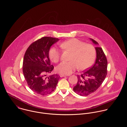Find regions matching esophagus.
Wrapping results in <instances>:
<instances>
[{
  "instance_id": "34e87169",
  "label": "esophagus",
  "mask_w": 127,
  "mask_h": 127,
  "mask_svg": "<svg viewBox=\"0 0 127 127\" xmlns=\"http://www.w3.org/2000/svg\"><path fill=\"white\" fill-rule=\"evenodd\" d=\"M60 76L61 77H66V76H67V75H64V74H60Z\"/></svg>"
}]
</instances>
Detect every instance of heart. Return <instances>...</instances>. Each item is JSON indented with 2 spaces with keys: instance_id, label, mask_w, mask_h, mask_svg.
Wrapping results in <instances>:
<instances>
[{
  "instance_id": "heart-1",
  "label": "heart",
  "mask_w": 127,
  "mask_h": 127,
  "mask_svg": "<svg viewBox=\"0 0 127 127\" xmlns=\"http://www.w3.org/2000/svg\"><path fill=\"white\" fill-rule=\"evenodd\" d=\"M61 47L71 52L70 62H62L57 67V71L61 74L69 75L75 71L77 67L84 70L88 69L93 63L96 50L94 47L90 44L77 39L71 38L65 40L60 45ZM49 57L55 63H57L60 59V52L56 47H52L49 51Z\"/></svg>"
}]
</instances>
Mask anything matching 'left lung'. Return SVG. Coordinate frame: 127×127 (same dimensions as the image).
<instances>
[{
    "label": "left lung",
    "mask_w": 127,
    "mask_h": 127,
    "mask_svg": "<svg viewBox=\"0 0 127 127\" xmlns=\"http://www.w3.org/2000/svg\"><path fill=\"white\" fill-rule=\"evenodd\" d=\"M95 44H98L91 38ZM96 59L95 64L90 68L77 76L78 82L73 91L81 96H88L95 92L102 85L107 75L108 62L102 48L97 46Z\"/></svg>",
    "instance_id": "8db88e82"
}]
</instances>
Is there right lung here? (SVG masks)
Listing matches in <instances>:
<instances>
[{
  "label": "right lung",
  "instance_id": "1",
  "mask_svg": "<svg viewBox=\"0 0 127 127\" xmlns=\"http://www.w3.org/2000/svg\"><path fill=\"white\" fill-rule=\"evenodd\" d=\"M59 40L42 37L33 42L24 54L22 66L24 78L29 88L38 94L45 95L52 92L60 79L58 74L47 76L54 69L49 58V49Z\"/></svg>",
  "mask_w": 127,
  "mask_h": 127
}]
</instances>
